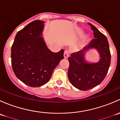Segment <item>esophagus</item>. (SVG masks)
Segmentation results:
<instances>
[{
	"mask_svg": "<svg viewBox=\"0 0 120 120\" xmlns=\"http://www.w3.org/2000/svg\"><path fill=\"white\" fill-rule=\"evenodd\" d=\"M69 55H70V52H69V50H65L64 53V57L65 59H67Z\"/></svg>",
	"mask_w": 120,
	"mask_h": 120,
	"instance_id": "obj_1",
	"label": "esophagus"
}]
</instances>
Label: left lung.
Masks as SVG:
<instances>
[{"instance_id":"obj_1","label":"left lung","mask_w":120,"mask_h":120,"mask_svg":"<svg viewBox=\"0 0 120 120\" xmlns=\"http://www.w3.org/2000/svg\"><path fill=\"white\" fill-rule=\"evenodd\" d=\"M88 24L94 31V39L83 50L72 53L68 57V79L74 86L81 90H89L100 84L106 77L111 62L107 38L92 24ZM90 48H96L100 53L98 63L89 64L84 61L83 52Z\"/></svg>"}]
</instances>
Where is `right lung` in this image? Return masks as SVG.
Listing matches in <instances>:
<instances>
[{"mask_svg": "<svg viewBox=\"0 0 120 120\" xmlns=\"http://www.w3.org/2000/svg\"><path fill=\"white\" fill-rule=\"evenodd\" d=\"M44 22L35 20L17 32L11 46V60L15 76L25 84L39 87L50 79L54 69L64 59V50L54 53L42 35Z\"/></svg>", "mask_w": 120, "mask_h": 120, "instance_id": "1", "label": "right lung"}]
</instances>
